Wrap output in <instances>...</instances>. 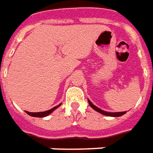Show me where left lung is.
I'll list each match as a JSON object with an SVG mask.
<instances>
[{
	"label": "left lung",
	"instance_id": "obj_1",
	"mask_svg": "<svg viewBox=\"0 0 153 153\" xmlns=\"http://www.w3.org/2000/svg\"><path fill=\"white\" fill-rule=\"evenodd\" d=\"M88 103H89V105L91 107H93V109L95 110V111H98L99 113H102V115H108V116H120V115H124V114H125V112L126 111H123V112H115V113H112V112H106V111H102V110L99 109L98 107H97L96 106H94L93 103L90 102L89 100H88Z\"/></svg>",
	"mask_w": 153,
	"mask_h": 153
}]
</instances>
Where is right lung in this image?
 <instances>
[{
	"label": "right lung",
	"mask_w": 153,
	"mask_h": 153,
	"mask_svg": "<svg viewBox=\"0 0 153 153\" xmlns=\"http://www.w3.org/2000/svg\"><path fill=\"white\" fill-rule=\"evenodd\" d=\"M60 106V105H58V106L53 107L52 109L49 110V111H42V112H28V111H26V113L28 114L29 115H31V116H34V117H45V116H47V115H48L49 114H51L53 111H55V110L56 109V108H58Z\"/></svg>",
	"instance_id": "1"
}]
</instances>
